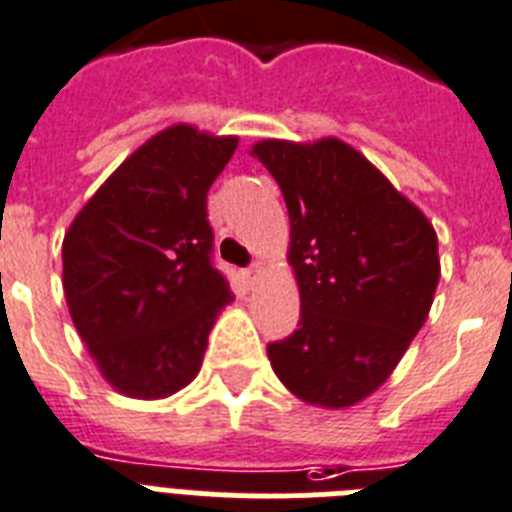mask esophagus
I'll list each match as a JSON object with an SVG mask.
<instances>
[{
    "label": "esophagus",
    "mask_w": 512,
    "mask_h": 512,
    "mask_svg": "<svg viewBox=\"0 0 512 512\" xmlns=\"http://www.w3.org/2000/svg\"><path fill=\"white\" fill-rule=\"evenodd\" d=\"M240 277H243V282H246V285H256V282L261 279V266L253 264V266H248V269H240Z\"/></svg>",
    "instance_id": "esophagus-1"
}]
</instances>
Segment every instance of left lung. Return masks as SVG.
<instances>
[{
    "instance_id": "8db88e82",
    "label": "left lung",
    "mask_w": 512,
    "mask_h": 512,
    "mask_svg": "<svg viewBox=\"0 0 512 512\" xmlns=\"http://www.w3.org/2000/svg\"><path fill=\"white\" fill-rule=\"evenodd\" d=\"M290 212L300 323L266 355L298 399L329 409L386 381L430 313L438 235L381 170L339 139H264L253 152Z\"/></svg>"
}]
</instances>
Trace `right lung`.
Listing matches in <instances>:
<instances>
[{"mask_svg":"<svg viewBox=\"0 0 512 512\" xmlns=\"http://www.w3.org/2000/svg\"><path fill=\"white\" fill-rule=\"evenodd\" d=\"M238 147L178 124L129 155L64 235V295L87 352L116 391L165 399L202 368L233 300L212 264L207 191Z\"/></svg>","mask_w":512,"mask_h":512,"instance_id":"add662e5","label":"right lung"}]
</instances>
